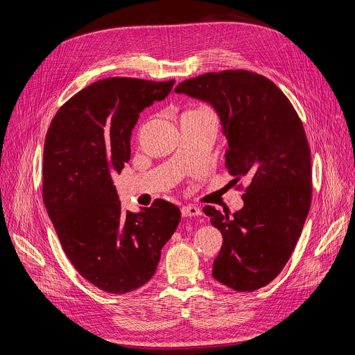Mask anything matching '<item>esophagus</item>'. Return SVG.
I'll use <instances>...</instances> for the list:
<instances>
[{
    "mask_svg": "<svg viewBox=\"0 0 355 355\" xmlns=\"http://www.w3.org/2000/svg\"><path fill=\"white\" fill-rule=\"evenodd\" d=\"M181 215H182V218L199 216V215H200V209H199V208H196V207H192V205L182 207V208H181Z\"/></svg>",
    "mask_w": 355,
    "mask_h": 355,
    "instance_id": "1",
    "label": "esophagus"
}]
</instances>
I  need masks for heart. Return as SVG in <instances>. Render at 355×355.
<instances>
[{
	"label": "heart",
	"mask_w": 355,
	"mask_h": 355,
	"mask_svg": "<svg viewBox=\"0 0 355 355\" xmlns=\"http://www.w3.org/2000/svg\"><path fill=\"white\" fill-rule=\"evenodd\" d=\"M196 111H204V110H196Z\"/></svg>",
	"instance_id": "b5f03b06"
}]
</instances>
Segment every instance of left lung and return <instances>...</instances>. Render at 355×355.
Masks as SVG:
<instances>
[{"instance_id": "8db88e82", "label": "left lung", "mask_w": 355, "mask_h": 355, "mask_svg": "<svg viewBox=\"0 0 355 355\" xmlns=\"http://www.w3.org/2000/svg\"><path fill=\"white\" fill-rule=\"evenodd\" d=\"M175 92L216 111L227 140L226 167L233 181H250L244 207L232 216L204 208L223 236L212 275L239 292L263 288L288 263L311 209L312 163L303 125L271 80L247 70L202 74L180 83Z\"/></svg>"}]
</instances>
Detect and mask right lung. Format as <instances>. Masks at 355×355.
<instances>
[{
  "label": "right lung",
  "mask_w": 355,
  "mask_h": 355,
  "mask_svg": "<svg viewBox=\"0 0 355 355\" xmlns=\"http://www.w3.org/2000/svg\"><path fill=\"white\" fill-rule=\"evenodd\" d=\"M174 80H99L58 111L43 150V202L66 256L92 285L126 293L155 275L180 209L163 199L123 212L112 175L130 160L139 114L163 101Z\"/></svg>",
  "instance_id": "obj_1"
}]
</instances>
